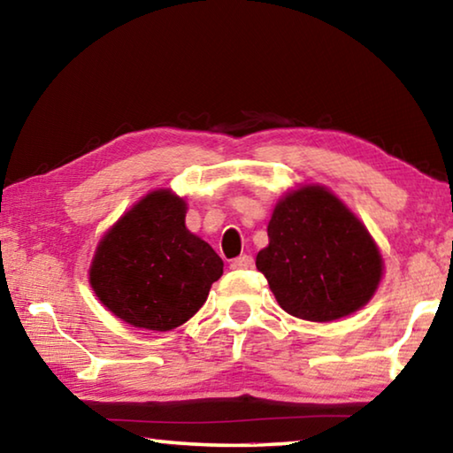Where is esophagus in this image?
Wrapping results in <instances>:
<instances>
[{
    "mask_svg": "<svg viewBox=\"0 0 453 453\" xmlns=\"http://www.w3.org/2000/svg\"><path fill=\"white\" fill-rule=\"evenodd\" d=\"M251 262H254V259H251V256L235 257L234 262H232V270H248V267H251Z\"/></svg>",
    "mask_w": 453,
    "mask_h": 453,
    "instance_id": "34e87169",
    "label": "esophagus"
}]
</instances>
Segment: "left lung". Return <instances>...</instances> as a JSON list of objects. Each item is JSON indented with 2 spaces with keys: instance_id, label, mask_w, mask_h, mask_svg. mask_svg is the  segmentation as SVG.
Returning <instances> with one entry per match:
<instances>
[{
  "instance_id": "1",
  "label": "left lung",
  "mask_w": 453,
  "mask_h": 453,
  "mask_svg": "<svg viewBox=\"0 0 453 453\" xmlns=\"http://www.w3.org/2000/svg\"><path fill=\"white\" fill-rule=\"evenodd\" d=\"M256 267L280 308L308 321L351 316L372 300L383 257L364 221L319 183L288 189L267 224Z\"/></svg>"
}]
</instances>
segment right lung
Here are the masks:
<instances>
[{
	"label": "right lung",
	"mask_w": 453,
	"mask_h": 453,
	"mask_svg": "<svg viewBox=\"0 0 453 453\" xmlns=\"http://www.w3.org/2000/svg\"><path fill=\"white\" fill-rule=\"evenodd\" d=\"M188 203L172 189H153L99 240L89 286L126 324L170 332L194 316L224 262L186 227Z\"/></svg>",
	"instance_id": "1"
}]
</instances>
